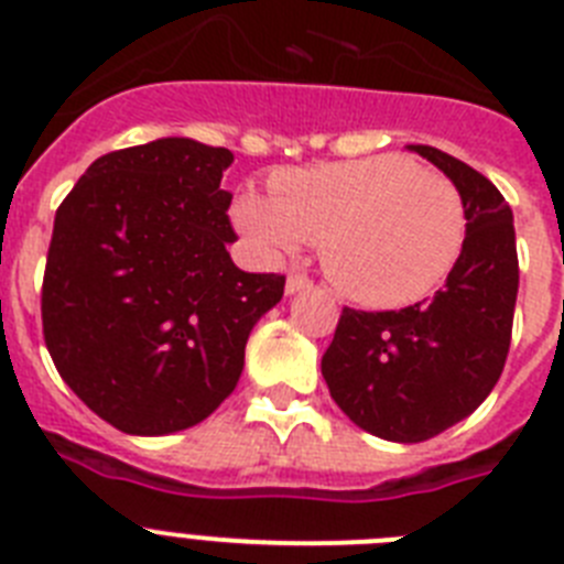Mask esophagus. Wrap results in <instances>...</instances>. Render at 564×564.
Returning a JSON list of instances; mask_svg holds the SVG:
<instances>
[{
  "mask_svg": "<svg viewBox=\"0 0 564 564\" xmlns=\"http://www.w3.org/2000/svg\"><path fill=\"white\" fill-rule=\"evenodd\" d=\"M305 288H313V279L307 276V273H299V271L288 273V282H285L288 293H299V291H305Z\"/></svg>",
  "mask_w": 564,
  "mask_h": 564,
  "instance_id": "obj_1",
  "label": "esophagus"
}]
</instances>
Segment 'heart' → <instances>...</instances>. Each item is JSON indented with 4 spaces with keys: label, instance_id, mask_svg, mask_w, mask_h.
Returning <instances> with one entry per match:
<instances>
[{
    "label": "heart",
    "instance_id": "b5f03b06",
    "mask_svg": "<svg viewBox=\"0 0 564 564\" xmlns=\"http://www.w3.org/2000/svg\"><path fill=\"white\" fill-rule=\"evenodd\" d=\"M273 200L239 194L234 220L265 257L322 242V265L344 296L401 307L430 296L460 259L468 217L443 174L401 154L285 169Z\"/></svg>",
    "mask_w": 564,
    "mask_h": 564
}]
</instances>
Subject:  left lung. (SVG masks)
<instances>
[{
	"instance_id": "1",
	"label": "left lung",
	"mask_w": 564,
	"mask_h": 564,
	"mask_svg": "<svg viewBox=\"0 0 564 564\" xmlns=\"http://www.w3.org/2000/svg\"><path fill=\"white\" fill-rule=\"evenodd\" d=\"M457 186L468 231L457 265L432 299L401 311L338 316L322 376L356 426L383 441L421 443L480 406L506 367L520 262L506 197L486 174L412 143Z\"/></svg>"
}]
</instances>
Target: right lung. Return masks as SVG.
I'll use <instances>...</instances> for the list:
<instances>
[{"label":"right lung","instance_id":"1","mask_svg":"<svg viewBox=\"0 0 564 564\" xmlns=\"http://www.w3.org/2000/svg\"><path fill=\"white\" fill-rule=\"evenodd\" d=\"M231 161L192 138L118 149L56 212L44 344L69 390L127 435L206 421L237 387L251 327L285 293L282 273L228 257Z\"/></svg>","mask_w":564,"mask_h":564}]
</instances>
